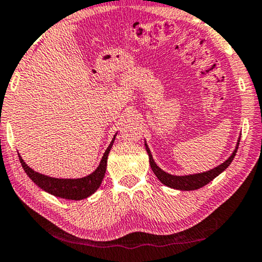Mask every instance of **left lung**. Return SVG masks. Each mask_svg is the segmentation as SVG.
<instances>
[{
    "label": "left lung",
    "instance_id": "obj_1",
    "mask_svg": "<svg viewBox=\"0 0 262 262\" xmlns=\"http://www.w3.org/2000/svg\"><path fill=\"white\" fill-rule=\"evenodd\" d=\"M239 138L237 141V144L235 146V150L232 151L231 156L229 157L228 160H225L223 163H221L220 166L214 167L213 169H210L207 171H203V173H195V174H189V175H173L167 173L163 169L157 166L155 161L152 159L151 151H150L148 144L145 142V150L149 155V162H150V167L154 171V174L156 175V178L162 182L163 185H166L167 187L174 188V189H179V191H194V189H198L200 187H204V186L209 184L210 181H212L214 178H217L218 175L227 169V168L230 166V163L234 160V157L237 152L238 149V144H239Z\"/></svg>",
    "mask_w": 262,
    "mask_h": 262
}]
</instances>
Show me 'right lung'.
Returning <instances> with one entry per match:
<instances>
[{"mask_svg": "<svg viewBox=\"0 0 262 262\" xmlns=\"http://www.w3.org/2000/svg\"><path fill=\"white\" fill-rule=\"evenodd\" d=\"M116 136L117 134L114 135L112 142L110 143L108 148L106 149L105 152H103V156L101 161H100L98 168H96L93 173L83 178L58 179L38 173V171L33 170L31 167L27 166V163L25 162L19 152H17V155H19L21 166H23L24 170L26 171L28 178H30L38 187H40L42 191L48 192L50 194L55 196H58V198L69 200H82L88 198V196H91L92 194H94V193L98 191L100 185H101L103 177H105L106 173L107 157H108V154L111 151V149H112Z\"/></svg>", "mask_w": 262, "mask_h": 262, "instance_id": "obj_1", "label": "right lung"}]
</instances>
